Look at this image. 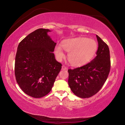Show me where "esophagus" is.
<instances>
[{
	"label": "esophagus",
	"mask_w": 125,
	"mask_h": 125,
	"mask_svg": "<svg viewBox=\"0 0 125 125\" xmlns=\"http://www.w3.org/2000/svg\"><path fill=\"white\" fill-rule=\"evenodd\" d=\"M67 69H68V68L66 66H65V65H62V70H67Z\"/></svg>",
	"instance_id": "obj_1"
}]
</instances>
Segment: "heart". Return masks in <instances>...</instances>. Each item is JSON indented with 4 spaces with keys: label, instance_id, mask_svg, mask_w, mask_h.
I'll list each match as a JSON object with an SVG mask.
<instances>
[{
    "label": "heart",
    "instance_id": "heart-1",
    "mask_svg": "<svg viewBox=\"0 0 125 125\" xmlns=\"http://www.w3.org/2000/svg\"><path fill=\"white\" fill-rule=\"evenodd\" d=\"M62 47L65 51L69 52L68 61L72 65L79 66L89 61L94 56L98 48L95 41L84 37L74 38L65 40L62 46L57 45L54 49V52L59 60L65 57V54Z\"/></svg>",
    "mask_w": 125,
    "mask_h": 125
}]
</instances>
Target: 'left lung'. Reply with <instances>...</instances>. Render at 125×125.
Here are the masks:
<instances>
[{
    "instance_id": "obj_1",
    "label": "left lung",
    "mask_w": 125,
    "mask_h": 125,
    "mask_svg": "<svg viewBox=\"0 0 125 125\" xmlns=\"http://www.w3.org/2000/svg\"><path fill=\"white\" fill-rule=\"evenodd\" d=\"M98 48L96 56L83 66L68 70V84L76 96L88 98L103 87L110 71L111 62L108 46L96 35Z\"/></svg>"
}]
</instances>
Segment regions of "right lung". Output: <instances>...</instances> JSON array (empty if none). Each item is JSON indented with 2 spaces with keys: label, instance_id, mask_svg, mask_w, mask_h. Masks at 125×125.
Wrapping results in <instances>:
<instances>
[{
  "label": "right lung",
  "instance_id": "right-lung-1",
  "mask_svg": "<svg viewBox=\"0 0 125 125\" xmlns=\"http://www.w3.org/2000/svg\"><path fill=\"white\" fill-rule=\"evenodd\" d=\"M39 29L24 38L18 47L15 75L21 90L35 98L45 96L51 90L62 65L55 59L56 43L47 32Z\"/></svg>",
  "mask_w": 125,
  "mask_h": 125
}]
</instances>
